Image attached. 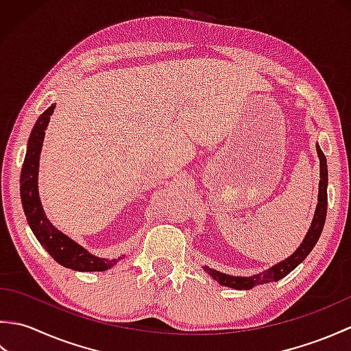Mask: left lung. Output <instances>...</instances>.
<instances>
[{
  "label": "left lung",
  "instance_id": "obj_1",
  "mask_svg": "<svg viewBox=\"0 0 351 351\" xmlns=\"http://www.w3.org/2000/svg\"><path fill=\"white\" fill-rule=\"evenodd\" d=\"M317 152L319 156L318 205L315 210L314 220H312V225L308 230L306 237H304L303 243L300 244V247L297 249L289 258L279 263L278 265L268 268L267 271H263L256 276H250V278H234V276L223 274L220 271L213 270V268L205 267V271L210 274L214 280H217L220 285L230 287L235 289H252L255 285H263V283H268V282H278L282 278H285L289 271H293L294 268L309 255L311 250L314 249L319 235L323 232L326 214H327V164H326V156L318 145H317Z\"/></svg>",
  "mask_w": 351,
  "mask_h": 351
}]
</instances>
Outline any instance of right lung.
I'll use <instances>...</instances> for the list:
<instances>
[{
  "label": "right lung",
  "instance_id": "add662e5",
  "mask_svg": "<svg viewBox=\"0 0 351 351\" xmlns=\"http://www.w3.org/2000/svg\"><path fill=\"white\" fill-rule=\"evenodd\" d=\"M54 108L56 104H52L47 111H43L29 134L24 166L21 171L22 206H24V213L33 234L58 264L78 271H106L119 259H101L90 255L80 244L72 241L69 237L52 226L42 210L39 193H37V169H39V155L45 130H47Z\"/></svg>",
  "mask_w": 351,
  "mask_h": 351
}]
</instances>
